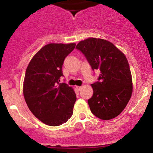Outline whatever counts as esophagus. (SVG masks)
Segmentation results:
<instances>
[{
    "instance_id": "obj_1",
    "label": "esophagus",
    "mask_w": 153,
    "mask_h": 153,
    "mask_svg": "<svg viewBox=\"0 0 153 153\" xmlns=\"http://www.w3.org/2000/svg\"><path fill=\"white\" fill-rule=\"evenodd\" d=\"M76 88L77 90H79V91H80V90L82 88V86H76Z\"/></svg>"
}]
</instances>
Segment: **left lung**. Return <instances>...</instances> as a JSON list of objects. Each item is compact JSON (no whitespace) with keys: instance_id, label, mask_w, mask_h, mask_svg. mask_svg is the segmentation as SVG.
<instances>
[{"instance_id":"1","label":"left lung","mask_w":153,"mask_h":153,"mask_svg":"<svg viewBox=\"0 0 153 153\" xmlns=\"http://www.w3.org/2000/svg\"><path fill=\"white\" fill-rule=\"evenodd\" d=\"M93 70H99V81L91 84L93 95L88 103L102 120L116 118L126 107L132 94V78L125 54L106 39L89 37L77 44Z\"/></svg>"}]
</instances>
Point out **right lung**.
<instances>
[{"mask_svg": "<svg viewBox=\"0 0 153 153\" xmlns=\"http://www.w3.org/2000/svg\"><path fill=\"white\" fill-rule=\"evenodd\" d=\"M75 43H50L39 49L30 60L25 74L23 93L33 114L49 126L66 123L73 114L76 100L74 89L60 83L65 58Z\"/></svg>", "mask_w": 153, "mask_h": 153, "instance_id": "1", "label": "right lung"}]
</instances>
